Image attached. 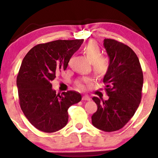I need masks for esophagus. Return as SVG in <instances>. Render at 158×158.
Segmentation results:
<instances>
[{
    "instance_id": "34e87169",
    "label": "esophagus",
    "mask_w": 158,
    "mask_h": 158,
    "mask_svg": "<svg viewBox=\"0 0 158 158\" xmlns=\"http://www.w3.org/2000/svg\"><path fill=\"white\" fill-rule=\"evenodd\" d=\"M82 100L83 101H90V98L87 95H85V96H83V98H82Z\"/></svg>"
}]
</instances>
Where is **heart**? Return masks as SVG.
<instances>
[{
	"label": "heart",
	"mask_w": 158,
	"mask_h": 158,
	"mask_svg": "<svg viewBox=\"0 0 158 158\" xmlns=\"http://www.w3.org/2000/svg\"><path fill=\"white\" fill-rule=\"evenodd\" d=\"M83 52L92 62L93 68L95 72L98 74H103L106 72L109 66V58L101 55L100 47L95 41H90L83 47ZM90 81L91 79L90 77H83L77 81L76 84L79 88L84 89L85 88V84L90 83Z\"/></svg>",
	"instance_id": "1"
}]
</instances>
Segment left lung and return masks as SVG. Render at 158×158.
I'll list each match as a JSON object with an SVG mask.
<instances>
[{"label":"left lung","mask_w":158,"mask_h":158,"mask_svg":"<svg viewBox=\"0 0 158 158\" xmlns=\"http://www.w3.org/2000/svg\"><path fill=\"white\" fill-rule=\"evenodd\" d=\"M109 66L103 77L109 99L94 97L98 109L91 116L97 129L111 132L122 129L137 111L142 98L143 73L139 59L127 45L105 39Z\"/></svg>","instance_id":"8db88e82"}]
</instances>
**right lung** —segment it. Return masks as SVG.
Listing matches in <instances>:
<instances>
[{
	"mask_svg": "<svg viewBox=\"0 0 158 158\" xmlns=\"http://www.w3.org/2000/svg\"><path fill=\"white\" fill-rule=\"evenodd\" d=\"M83 40H56L36 45L23 58L16 78L19 104L29 122L39 130L55 132L68 122V110L81 101L76 91L56 94L51 82L65 70Z\"/></svg>",
	"mask_w": 158,
	"mask_h": 158,
	"instance_id": "1",
	"label": "right lung"
}]
</instances>
